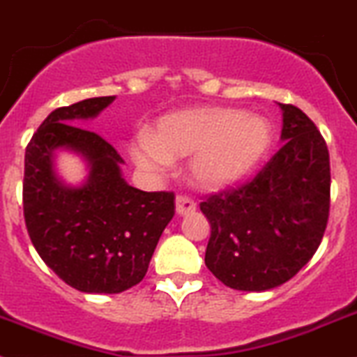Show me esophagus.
Instances as JSON below:
<instances>
[{
	"label": "esophagus",
	"mask_w": 357,
	"mask_h": 357,
	"mask_svg": "<svg viewBox=\"0 0 357 357\" xmlns=\"http://www.w3.org/2000/svg\"><path fill=\"white\" fill-rule=\"evenodd\" d=\"M195 208H197V206H195V202L192 201V199L181 197V195L176 199V213H178L179 216H185V215H190V213H194Z\"/></svg>",
	"instance_id": "34e87169"
}]
</instances>
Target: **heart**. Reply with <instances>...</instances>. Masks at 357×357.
I'll list each match as a JSON object with an SVG mask.
<instances>
[{
    "label": "heart",
    "instance_id": "obj_1",
    "mask_svg": "<svg viewBox=\"0 0 357 357\" xmlns=\"http://www.w3.org/2000/svg\"><path fill=\"white\" fill-rule=\"evenodd\" d=\"M271 142V125L261 116L239 109L197 107L160 119L155 137L142 133L130 144V156L148 171H162L174 158L194 155L192 181L201 190L218 192L254 171Z\"/></svg>",
    "mask_w": 357,
    "mask_h": 357
}]
</instances>
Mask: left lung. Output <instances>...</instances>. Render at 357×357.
<instances>
[{
  "instance_id": "left-lung-1",
  "label": "left lung",
  "mask_w": 357,
  "mask_h": 357,
  "mask_svg": "<svg viewBox=\"0 0 357 357\" xmlns=\"http://www.w3.org/2000/svg\"><path fill=\"white\" fill-rule=\"evenodd\" d=\"M278 105L284 146L252 181L201 202L211 224L206 266L236 291L285 284L314 257L328 225V146L301 109Z\"/></svg>"
}]
</instances>
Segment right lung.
Here are the masks:
<instances>
[{
    "label": "right lung",
    "mask_w": 357,
    "mask_h": 357,
    "mask_svg": "<svg viewBox=\"0 0 357 357\" xmlns=\"http://www.w3.org/2000/svg\"><path fill=\"white\" fill-rule=\"evenodd\" d=\"M114 98H88L52 111L24 156L22 202L33 246L65 284L88 294H118L137 285L176 209L172 192L130 186L118 151L79 126ZM58 149L77 152L89 163L82 185H66L57 176Z\"/></svg>",
    "instance_id": "add662e5"
}]
</instances>
